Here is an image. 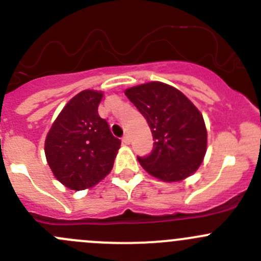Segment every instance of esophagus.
<instances>
[{"instance_id":"obj_1","label":"esophagus","mask_w":261,"mask_h":261,"mask_svg":"<svg viewBox=\"0 0 261 261\" xmlns=\"http://www.w3.org/2000/svg\"><path fill=\"white\" fill-rule=\"evenodd\" d=\"M122 143L125 144V145H128V144L131 143V139H130V136L127 135V134H126V135H123V138H122Z\"/></svg>"}]
</instances>
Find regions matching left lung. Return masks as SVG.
<instances>
[{
    "label": "left lung",
    "mask_w": 261,
    "mask_h": 261,
    "mask_svg": "<svg viewBox=\"0 0 261 261\" xmlns=\"http://www.w3.org/2000/svg\"><path fill=\"white\" fill-rule=\"evenodd\" d=\"M127 98L146 118L154 149L139 163L152 177L179 181L193 174L203 162L207 130L203 116L174 87L149 82L125 91Z\"/></svg>",
    "instance_id": "obj_1"
}]
</instances>
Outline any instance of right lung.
Wrapping results in <instances>:
<instances>
[{"label":"right lung","mask_w":261,"mask_h":261,"mask_svg":"<svg viewBox=\"0 0 261 261\" xmlns=\"http://www.w3.org/2000/svg\"><path fill=\"white\" fill-rule=\"evenodd\" d=\"M103 93L82 91L64 106L45 139V156L53 174L73 191L91 188L111 172L121 141L99 117Z\"/></svg>","instance_id":"add662e5"}]
</instances>
